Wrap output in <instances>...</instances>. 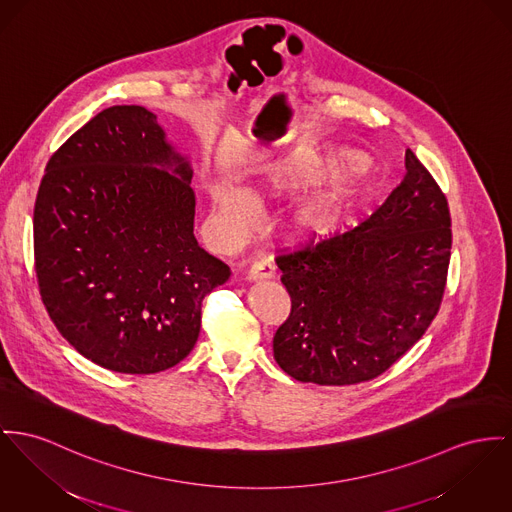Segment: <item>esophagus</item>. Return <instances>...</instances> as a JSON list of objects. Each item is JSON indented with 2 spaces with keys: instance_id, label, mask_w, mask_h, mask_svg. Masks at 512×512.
I'll use <instances>...</instances> for the list:
<instances>
[{
  "instance_id": "34e87169",
  "label": "esophagus",
  "mask_w": 512,
  "mask_h": 512,
  "mask_svg": "<svg viewBox=\"0 0 512 512\" xmlns=\"http://www.w3.org/2000/svg\"><path fill=\"white\" fill-rule=\"evenodd\" d=\"M273 266L272 262H268V260H256V262H252V266H250V270H248V281H258V279H266V277H272Z\"/></svg>"
}]
</instances>
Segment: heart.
Masks as SVG:
<instances>
[{
  "mask_svg": "<svg viewBox=\"0 0 512 512\" xmlns=\"http://www.w3.org/2000/svg\"><path fill=\"white\" fill-rule=\"evenodd\" d=\"M353 161L355 153L351 151H301L275 161L262 172L258 180V192L254 196L233 186H217L213 190V204L215 227L219 237L233 240L246 231L256 213L254 198H277L299 192L303 188L328 180ZM363 184L365 169L363 165L353 163L338 184L312 196L293 211L291 227L295 235L301 239H318L330 233L340 221L345 205L361 192Z\"/></svg>",
  "mask_w": 512,
  "mask_h": 512,
  "instance_id": "1",
  "label": "heart"
}]
</instances>
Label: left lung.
Wrapping results in <instances>:
<instances>
[{
    "label": "left lung",
    "instance_id": "1",
    "mask_svg": "<svg viewBox=\"0 0 512 512\" xmlns=\"http://www.w3.org/2000/svg\"><path fill=\"white\" fill-rule=\"evenodd\" d=\"M452 248L443 190L406 151V176L359 227L275 256L291 312L277 365L301 382L345 386L388 371L443 303Z\"/></svg>",
    "mask_w": 512,
    "mask_h": 512
}]
</instances>
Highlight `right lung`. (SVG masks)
<instances>
[{"instance_id":"right-lung-1","label":"right lung","mask_w":512,"mask_h":512,"mask_svg":"<svg viewBox=\"0 0 512 512\" xmlns=\"http://www.w3.org/2000/svg\"><path fill=\"white\" fill-rule=\"evenodd\" d=\"M190 180L157 116L136 104L99 112L46 165L33 217L40 297L99 367L178 365L200 336L205 295L231 277L194 237Z\"/></svg>"}]
</instances>
